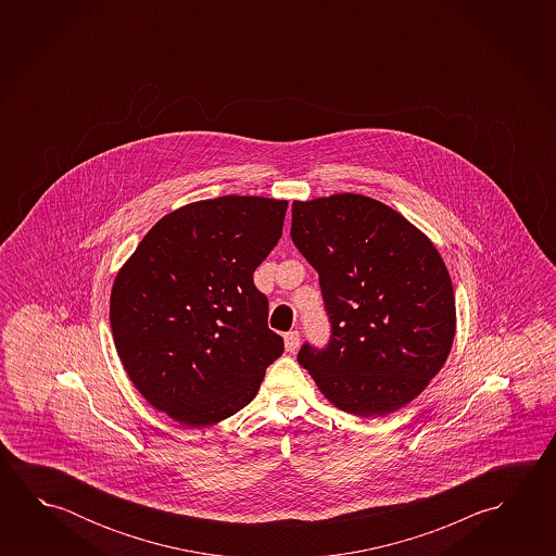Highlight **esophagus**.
<instances>
[{
	"label": "esophagus",
	"instance_id": "obj_1",
	"mask_svg": "<svg viewBox=\"0 0 556 556\" xmlns=\"http://www.w3.org/2000/svg\"><path fill=\"white\" fill-rule=\"evenodd\" d=\"M301 345V333L299 331H289L287 336H285V346H287V351L289 353H294L296 349Z\"/></svg>",
	"mask_w": 556,
	"mask_h": 556
}]
</instances>
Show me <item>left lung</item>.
<instances>
[{"label":"left lung","mask_w":556,"mask_h":556,"mask_svg":"<svg viewBox=\"0 0 556 556\" xmlns=\"http://www.w3.org/2000/svg\"><path fill=\"white\" fill-rule=\"evenodd\" d=\"M291 237L318 271L331 321L326 349L299 353L319 392L368 419L415 400L455 336L454 287L430 238L358 193L292 201Z\"/></svg>","instance_id":"obj_1"}]
</instances>
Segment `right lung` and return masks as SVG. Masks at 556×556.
<instances>
[{"label": "right lung", "mask_w": 556, "mask_h": 556, "mask_svg": "<svg viewBox=\"0 0 556 556\" xmlns=\"http://www.w3.org/2000/svg\"><path fill=\"white\" fill-rule=\"evenodd\" d=\"M287 200L223 195L164 215L110 292L119 361L155 409L211 427L254 400L282 355L255 267L281 238Z\"/></svg>", "instance_id": "add662e5"}]
</instances>
